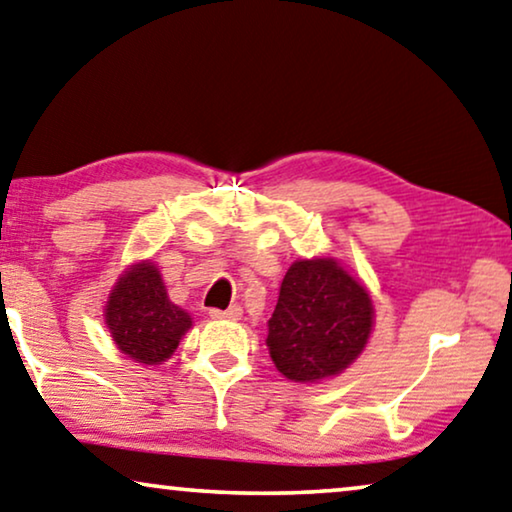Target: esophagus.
<instances>
[{"label": "esophagus", "mask_w": 512, "mask_h": 512, "mask_svg": "<svg viewBox=\"0 0 512 512\" xmlns=\"http://www.w3.org/2000/svg\"><path fill=\"white\" fill-rule=\"evenodd\" d=\"M210 316L212 318H226V321H238V318L242 316V307L233 305L228 309H210Z\"/></svg>", "instance_id": "esophagus-1"}]
</instances>
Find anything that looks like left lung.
<instances>
[{
	"label": "left lung",
	"instance_id": "1",
	"mask_svg": "<svg viewBox=\"0 0 512 512\" xmlns=\"http://www.w3.org/2000/svg\"><path fill=\"white\" fill-rule=\"evenodd\" d=\"M372 318L365 286L332 258L293 263L268 321L274 367L295 383L344 372L365 348Z\"/></svg>",
	"mask_w": 512,
	"mask_h": 512
}]
</instances>
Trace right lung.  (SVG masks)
Segmentation results:
<instances>
[{
	"label": "right lung",
	"mask_w": 512,
	"mask_h": 512,
	"mask_svg": "<svg viewBox=\"0 0 512 512\" xmlns=\"http://www.w3.org/2000/svg\"><path fill=\"white\" fill-rule=\"evenodd\" d=\"M106 323L124 355L143 365H161L191 328V316L168 300L159 270L143 261L117 281L106 305Z\"/></svg>",
	"instance_id": "add662e5"
}]
</instances>
